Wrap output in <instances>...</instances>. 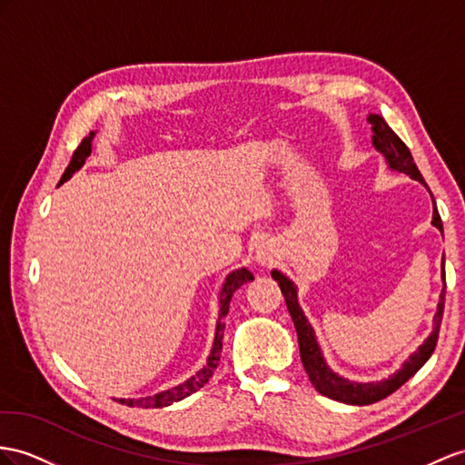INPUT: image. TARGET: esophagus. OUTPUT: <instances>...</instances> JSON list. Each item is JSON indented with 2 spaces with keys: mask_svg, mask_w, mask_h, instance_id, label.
<instances>
[{
  "mask_svg": "<svg viewBox=\"0 0 465 465\" xmlns=\"http://www.w3.org/2000/svg\"><path fill=\"white\" fill-rule=\"evenodd\" d=\"M255 259L259 261V263H269V261L272 259V255H271V252H269L267 247H261L259 252H257V257H255Z\"/></svg>",
  "mask_w": 465,
  "mask_h": 465,
  "instance_id": "esophagus-1",
  "label": "esophagus"
}]
</instances>
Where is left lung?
<instances>
[{
	"label": "left lung",
	"mask_w": 465,
	"mask_h": 465,
	"mask_svg": "<svg viewBox=\"0 0 465 465\" xmlns=\"http://www.w3.org/2000/svg\"><path fill=\"white\" fill-rule=\"evenodd\" d=\"M367 122L371 124L373 131V147L377 153L383 154V159L387 161L391 171H397L402 174H409L412 181H419L420 184L426 186L424 178L420 171L416 169V164L412 161V154L409 147L399 139V135L392 131L383 117L379 114H369ZM432 225L442 232V220H440V213L434 210L432 213ZM271 277L279 282L281 292L284 296V302H287V308L291 312V318L296 328V336H299V348H301V360L302 365L308 373V379L314 385V389L328 399H334L346 404H357V407H363V404H371L381 399L389 397L391 392H395L401 385L407 383V381L419 371V369L430 360V355L436 348L438 334H440V324H442V314H444V292H446V275H444V261H442V292H440V302L436 308V314L432 320V331L416 351L409 355V360L397 369L395 373L389 375L387 379L381 381H369V383H360V381H350L346 377L338 375L336 371H331L330 365L324 360L322 348L316 340V331L312 324L308 322V318L304 316L302 308L299 304V289L296 284L287 277L282 275L281 271L272 269Z\"/></svg>",
	"instance_id": "obj_1"
}]
</instances>
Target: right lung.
Segmentation results:
<instances>
[{
  "label": "right lung",
  "mask_w": 465,
  "mask_h": 465,
  "mask_svg": "<svg viewBox=\"0 0 465 465\" xmlns=\"http://www.w3.org/2000/svg\"><path fill=\"white\" fill-rule=\"evenodd\" d=\"M96 137V131H90V135L82 139V143L78 145V149L74 151L73 159H70V164L66 166V171L61 178V183H66L70 176H73L76 171H80L82 166H84L86 159L92 154V141ZM253 281V275L249 272L245 267L242 269H235L232 271L228 277H225L223 284H222V291H220V312H218V322H216V336H213V343H212V350L210 355L206 360V365L196 371L193 377L186 379L184 383L171 387L166 391L157 392V395L153 397H141V399H119L122 404H127V407H139V409H163V407H171L173 402L183 401L186 397L193 395L198 389L204 387L210 377L216 371V367L220 363V353H222V338H223V318L230 311V301L233 292L242 287V284Z\"/></svg>",
  "instance_id": "add662e5"
}]
</instances>
